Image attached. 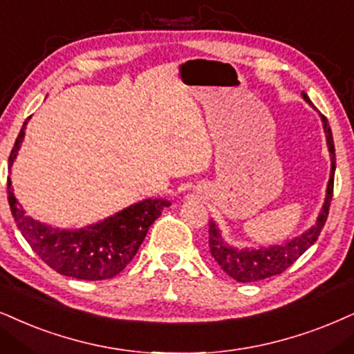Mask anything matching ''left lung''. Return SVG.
I'll use <instances>...</instances> for the list:
<instances>
[{"mask_svg": "<svg viewBox=\"0 0 354 354\" xmlns=\"http://www.w3.org/2000/svg\"><path fill=\"white\" fill-rule=\"evenodd\" d=\"M304 101L312 104L308 96L302 91ZM324 122V131L326 136V145L330 151V162H332V169H330V180L326 185V196L322 205L317 222L310 229H307L304 234L294 236L281 245H270V247L259 248H236L227 243L223 240L222 232L214 221L209 222V250L216 263L227 272L230 277H234L239 283H254V281L266 279V277L281 274L288 270L296 259L307 252L312 245L319 239L322 229H324L326 217H328L330 201L333 196V176H335V145L332 131H330L328 120L325 115H320Z\"/></svg>", "mask_w": 354, "mask_h": 354, "instance_id": "obj_1", "label": "left lung"}]
</instances>
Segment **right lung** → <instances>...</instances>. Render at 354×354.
<instances>
[{
    "mask_svg": "<svg viewBox=\"0 0 354 354\" xmlns=\"http://www.w3.org/2000/svg\"><path fill=\"white\" fill-rule=\"evenodd\" d=\"M28 120L11 150L10 168L24 140ZM8 201L17 229L39 258L60 274L84 281L111 279L119 274L136 257L151 223L169 205L167 199H144L104 221L66 230L29 217L12 192L11 178H8Z\"/></svg>",
    "mask_w": 354,
    "mask_h": 354,
    "instance_id": "right-lung-1",
    "label": "right lung"
}]
</instances>
